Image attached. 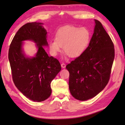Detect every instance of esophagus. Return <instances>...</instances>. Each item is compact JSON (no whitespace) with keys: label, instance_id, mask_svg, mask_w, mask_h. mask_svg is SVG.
Returning a JSON list of instances; mask_svg holds the SVG:
<instances>
[{"label":"esophagus","instance_id":"1","mask_svg":"<svg viewBox=\"0 0 125 125\" xmlns=\"http://www.w3.org/2000/svg\"><path fill=\"white\" fill-rule=\"evenodd\" d=\"M61 67H62V68H64L65 67V64L64 63H62V64H61Z\"/></svg>","mask_w":125,"mask_h":125}]
</instances>
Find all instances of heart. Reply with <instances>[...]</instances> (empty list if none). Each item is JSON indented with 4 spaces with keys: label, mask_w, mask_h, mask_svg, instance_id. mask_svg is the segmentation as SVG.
Segmentation results:
<instances>
[{
    "label": "heart",
    "mask_w": 125,
    "mask_h": 125,
    "mask_svg": "<svg viewBox=\"0 0 125 125\" xmlns=\"http://www.w3.org/2000/svg\"><path fill=\"white\" fill-rule=\"evenodd\" d=\"M90 39V32L86 27L65 26L60 29L55 39L49 43L50 52L56 56L62 51L71 58L80 56L88 47Z\"/></svg>",
    "instance_id": "obj_1"
}]
</instances>
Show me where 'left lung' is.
<instances>
[{
  "label": "left lung",
  "instance_id": "8db88e82",
  "mask_svg": "<svg viewBox=\"0 0 125 125\" xmlns=\"http://www.w3.org/2000/svg\"><path fill=\"white\" fill-rule=\"evenodd\" d=\"M94 33L88 47L67 65L69 88L77 100H88L101 92L110 77L115 49L114 43L99 21L95 20Z\"/></svg>",
  "mask_w": 125,
  "mask_h": 125
}]
</instances>
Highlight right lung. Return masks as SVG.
<instances>
[{
  "instance_id": "1",
  "label": "right lung",
  "mask_w": 125,
  "mask_h": 125,
  "mask_svg": "<svg viewBox=\"0 0 125 125\" xmlns=\"http://www.w3.org/2000/svg\"><path fill=\"white\" fill-rule=\"evenodd\" d=\"M42 23L29 22L16 32L10 43L9 58L14 83L26 98L33 101L45 100L51 94V83L61 70L57 59L49 57L43 46H48L47 31ZM32 40L38 51L32 58H26L22 42Z\"/></svg>"
}]
</instances>
